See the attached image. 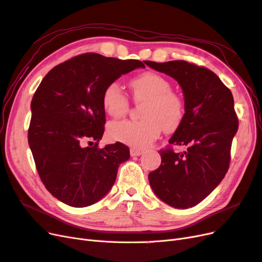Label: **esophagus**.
I'll list each match as a JSON object with an SVG mask.
<instances>
[{"label":"esophagus","instance_id":"obj_1","mask_svg":"<svg viewBox=\"0 0 262 262\" xmlns=\"http://www.w3.org/2000/svg\"><path fill=\"white\" fill-rule=\"evenodd\" d=\"M130 154H131V156H140V155L143 154V150L138 149V148H131Z\"/></svg>","mask_w":262,"mask_h":262}]
</instances>
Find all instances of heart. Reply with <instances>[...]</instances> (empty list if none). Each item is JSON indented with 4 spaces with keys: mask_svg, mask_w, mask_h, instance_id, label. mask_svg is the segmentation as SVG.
<instances>
[{
    "mask_svg": "<svg viewBox=\"0 0 262 262\" xmlns=\"http://www.w3.org/2000/svg\"><path fill=\"white\" fill-rule=\"evenodd\" d=\"M133 99L141 108L140 121H118L109 124L108 134L112 140L132 147H145L166 131L177 129L185 115L184 99L171 91V84L161 74L147 72L130 83ZM102 106L113 118L128 113L130 104L126 95L117 82L110 83L102 94Z\"/></svg>",
    "mask_w": 262,
    "mask_h": 262,
    "instance_id": "heart-1",
    "label": "heart"
}]
</instances>
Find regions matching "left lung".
Returning <instances> with one entry per match:
<instances>
[{
	"label": "left lung",
	"instance_id": "left-lung-1",
	"mask_svg": "<svg viewBox=\"0 0 262 262\" xmlns=\"http://www.w3.org/2000/svg\"><path fill=\"white\" fill-rule=\"evenodd\" d=\"M145 64L179 83L185 97V115L169 139L184 145L176 154L170 145L160 150L162 163L148 173L155 194L173 208L188 209L205 199L226 175L232 141L238 130L232 92L211 70L177 60Z\"/></svg>",
	"mask_w": 262,
	"mask_h": 262
}]
</instances>
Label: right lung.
<instances>
[{"label": "right lung", "instance_id": "right-lung-1", "mask_svg": "<svg viewBox=\"0 0 262 262\" xmlns=\"http://www.w3.org/2000/svg\"><path fill=\"white\" fill-rule=\"evenodd\" d=\"M145 68L139 60L83 53L50 70L31 100L28 143L47 190L70 207L85 208L105 196L129 147L99 148L106 116L102 94L122 74Z\"/></svg>", "mask_w": 262, "mask_h": 262}]
</instances>
